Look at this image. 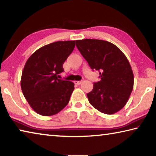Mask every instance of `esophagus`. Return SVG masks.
Instances as JSON below:
<instances>
[{"mask_svg":"<svg viewBox=\"0 0 156 156\" xmlns=\"http://www.w3.org/2000/svg\"><path fill=\"white\" fill-rule=\"evenodd\" d=\"M82 83H83V80H80V81L76 80V81H74V83L76 84H82Z\"/></svg>","mask_w":156,"mask_h":156,"instance_id":"obj_1","label":"esophagus"}]
</instances>
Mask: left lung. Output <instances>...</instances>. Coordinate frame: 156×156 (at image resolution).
I'll return each mask as SVG.
<instances>
[{
	"label": "left lung",
	"mask_w": 156,
	"mask_h": 156,
	"mask_svg": "<svg viewBox=\"0 0 156 156\" xmlns=\"http://www.w3.org/2000/svg\"><path fill=\"white\" fill-rule=\"evenodd\" d=\"M76 47L100 80L87 94L99 112L113 114L125 107L133 87V73L128 59L115 44L97 39L76 41Z\"/></svg>",
	"instance_id": "obj_1"
}]
</instances>
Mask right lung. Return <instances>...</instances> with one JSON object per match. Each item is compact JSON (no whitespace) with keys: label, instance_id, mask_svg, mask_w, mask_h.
Returning <instances> with one entry per match:
<instances>
[{"label":"right lung","instance_id":"obj_1","mask_svg":"<svg viewBox=\"0 0 156 156\" xmlns=\"http://www.w3.org/2000/svg\"><path fill=\"white\" fill-rule=\"evenodd\" d=\"M75 47V41H58L41 47L29 58L21 77V89L31 107L49 116L67 106L74 89L72 82L58 79L62 65Z\"/></svg>","mask_w":156,"mask_h":156}]
</instances>
